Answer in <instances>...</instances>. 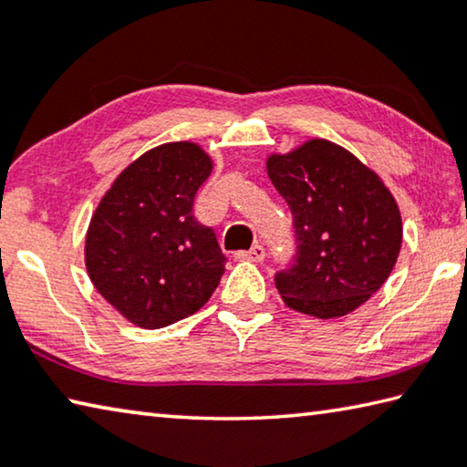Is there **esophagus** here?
<instances>
[{"label": "esophagus", "instance_id": "34e87169", "mask_svg": "<svg viewBox=\"0 0 467 467\" xmlns=\"http://www.w3.org/2000/svg\"><path fill=\"white\" fill-rule=\"evenodd\" d=\"M234 257L241 259V262H264L265 249L262 244H253L249 251H239Z\"/></svg>", "mask_w": 467, "mask_h": 467}]
</instances>
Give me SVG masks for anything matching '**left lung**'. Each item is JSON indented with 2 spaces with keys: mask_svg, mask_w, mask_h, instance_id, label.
Wrapping results in <instances>:
<instances>
[{
  "mask_svg": "<svg viewBox=\"0 0 467 467\" xmlns=\"http://www.w3.org/2000/svg\"><path fill=\"white\" fill-rule=\"evenodd\" d=\"M265 169L296 233L295 264L275 275L284 305L317 319L358 309L389 278L401 249V214L383 179L321 138L270 154Z\"/></svg>",
  "mask_w": 467,
  "mask_h": 467,
  "instance_id": "8db88e82",
  "label": "left lung"
}]
</instances>
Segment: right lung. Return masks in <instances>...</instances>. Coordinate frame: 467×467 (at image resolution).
Listing matches in <instances>:
<instances>
[{"label":"right lung","instance_id":"1","mask_svg":"<svg viewBox=\"0 0 467 467\" xmlns=\"http://www.w3.org/2000/svg\"><path fill=\"white\" fill-rule=\"evenodd\" d=\"M214 161L195 141H169L136 158L90 218L84 264L94 288L141 329H161L208 303L226 257L193 216Z\"/></svg>","mask_w":467,"mask_h":467}]
</instances>
